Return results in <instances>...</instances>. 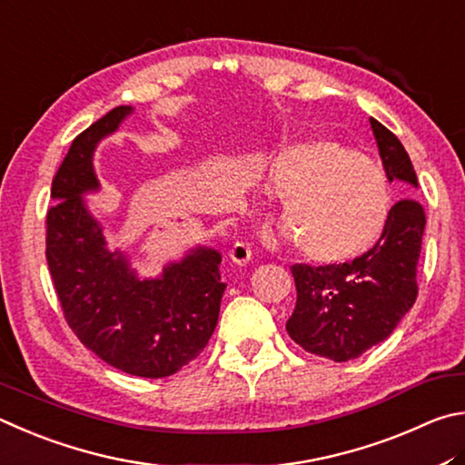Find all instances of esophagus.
Wrapping results in <instances>:
<instances>
[{
  "instance_id": "1",
  "label": "esophagus",
  "mask_w": 465,
  "mask_h": 465,
  "mask_svg": "<svg viewBox=\"0 0 465 465\" xmlns=\"http://www.w3.org/2000/svg\"><path fill=\"white\" fill-rule=\"evenodd\" d=\"M251 255H253V251H251L249 242L245 241H237L231 249V259L239 265H247L251 262Z\"/></svg>"
}]
</instances>
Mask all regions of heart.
I'll return each instance as SVG.
<instances>
[{
  "label": "heart",
  "instance_id": "obj_1",
  "mask_svg": "<svg viewBox=\"0 0 465 465\" xmlns=\"http://www.w3.org/2000/svg\"><path fill=\"white\" fill-rule=\"evenodd\" d=\"M280 223L298 253L319 265H343L368 253L392 223L396 193L386 169L335 138L286 146L267 169Z\"/></svg>",
  "mask_w": 465,
  "mask_h": 465
}]
</instances>
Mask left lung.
Here are the masks:
<instances>
[{"label":"left lung","instance_id":"obj_1","mask_svg":"<svg viewBox=\"0 0 465 465\" xmlns=\"http://www.w3.org/2000/svg\"><path fill=\"white\" fill-rule=\"evenodd\" d=\"M390 182L417 187V173L398 136L370 118ZM425 210L414 198L394 203L392 223L368 253L343 265L294 263L298 300L286 324L298 347L332 361L357 360L392 335L419 294L417 265Z\"/></svg>","mask_w":465,"mask_h":465}]
</instances>
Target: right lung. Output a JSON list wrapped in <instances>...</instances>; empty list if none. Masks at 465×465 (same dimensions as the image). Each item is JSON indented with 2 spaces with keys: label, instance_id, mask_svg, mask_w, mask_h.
<instances>
[{
  "label": "right lung",
  "instance_id": "obj_1",
  "mask_svg": "<svg viewBox=\"0 0 465 465\" xmlns=\"http://www.w3.org/2000/svg\"><path fill=\"white\" fill-rule=\"evenodd\" d=\"M133 112L118 105L75 136L53 177L46 263L69 329L102 361L130 376L167 378L193 361L216 329L226 283L220 253L198 249L138 280L126 259L105 249L102 228L79 193L97 187L94 149Z\"/></svg>",
  "mask_w": 465,
  "mask_h": 465
}]
</instances>
